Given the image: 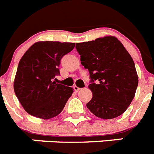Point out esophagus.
<instances>
[{
  "label": "esophagus",
  "instance_id": "1",
  "mask_svg": "<svg viewBox=\"0 0 154 154\" xmlns=\"http://www.w3.org/2000/svg\"><path fill=\"white\" fill-rule=\"evenodd\" d=\"M73 89H74V91H79V90H81V88H79V87H77V85H74V86H73Z\"/></svg>",
  "mask_w": 154,
  "mask_h": 154
}]
</instances>
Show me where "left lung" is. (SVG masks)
<instances>
[{
    "label": "left lung",
    "mask_w": 154,
    "mask_h": 154,
    "mask_svg": "<svg viewBox=\"0 0 154 154\" xmlns=\"http://www.w3.org/2000/svg\"><path fill=\"white\" fill-rule=\"evenodd\" d=\"M76 49L90 73L92 99L88 109L104 120L122 114L134 99L139 81L130 54L112 36L77 43Z\"/></svg>",
    "instance_id": "8db88e82"
}]
</instances>
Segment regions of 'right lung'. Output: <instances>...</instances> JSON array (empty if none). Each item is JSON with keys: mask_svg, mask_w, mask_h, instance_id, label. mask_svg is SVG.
I'll use <instances>...</instances> for the list:
<instances>
[{"mask_svg": "<svg viewBox=\"0 0 154 154\" xmlns=\"http://www.w3.org/2000/svg\"><path fill=\"white\" fill-rule=\"evenodd\" d=\"M74 43L39 41L33 44L19 61L14 90L29 114L52 118L61 113L72 95L73 88L53 81L60 74L62 58L70 52Z\"/></svg>", "mask_w": 154, "mask_h": 154, "instance_id": "right-lung-1", "label": "right lung"}]
</instances>
